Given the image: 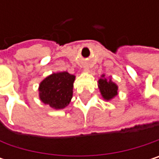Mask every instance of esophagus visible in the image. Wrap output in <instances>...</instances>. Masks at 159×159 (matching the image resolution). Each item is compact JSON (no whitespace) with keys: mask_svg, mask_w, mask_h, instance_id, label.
Here are the masks:
<instances>
[{"mask_svg":"<svg viewBox=\"0 0 159 159\" xmlns=\"http://www.w3.org/2000/svg\"><path fill=\"white\" fill-rule=\"evenodd\" d=\"M84 71H87V70H88V66H86V65L84 66Z\"/></svg>","mask_w":159,"mask_h":159,"instance_id":"1","label":"esophagus"}]
</instances>
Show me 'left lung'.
<instances>
[{
	"label": "left lung",
	"instance_id": "1",
	"mask_svg": "<svg viewBox=\"0 0 159 159\" xmlns=\"http://www.w3.org/2000/svg\"><path fill=\"white\" fill-rule=\"evenodd\" d=\"M98 88L101 96L107 101L111 100L118 95V85L113 83L111 79L105 78L104 75H102L101 78L98 80Z\"/></svg>",
	"mask_w": 159,
	"mask_h": 159
}]
</instances>
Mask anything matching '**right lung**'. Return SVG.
<instances>
[{
	"label": "right lung",
	"mask_w": 159,
	"mask_h": 159,
	"mask_svg": "<svg viewBox=\"0 0 159 159\" xmlns=\"http://www.w3.org/2000/svg\"><path fill=\"white\" fill-rule=\"evenodd\" d=\"M75 76L67 72L54 73L46 77L39 87V98L55 110L64 109L73 98Z\"/></svg>",
	"instance_id": "add662e5"
}]
</instances>
